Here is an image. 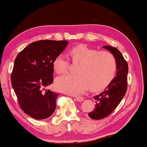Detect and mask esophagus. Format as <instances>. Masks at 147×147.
<instances>
[{"mask_svg": "<svg viewBox=\"0 0 147 147\" xmlns=\"http://www.w3.org/2000/svg\"><path fill=\"white\" fill-rule=\"evenodd\" d=\"M76 100L78 102H81V101L84 100V98L82 97V96H76Z\"/></svg>", "mask_w": 147, "mask_h": 147, "instance_id": "1", "label": "esophagus"}]
</instances>
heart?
<instances>
[{"label":"heart","instance_id":"1","mask_svg":"<svg viewBox=\"0 0 147 147\" xmlns=\"http://www.w3.org/2000/svg\"><path fill=\"white\" fill-rule=\"evenodd\" d=\"M72 61L80 64L78 75H65L58 77L55 85L58 90L77 95L84 93L89 87L92 91L106 88L113 80L117 71V61L108 51L89 48L80 45L69 51ZM54 69L58 74L67 73L70 61L63 54H59L54 61Z\"/></svg>","mask_w":147,"mask_h":147}]
</instances>
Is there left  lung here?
Listing matches in <instances>:
<instances>
[{
    "instance_id": "1",
    "label": "left lung",
    "mask_w": 147,
    "mask_h": 147,
    "mask_svg": "<svg viewBox=\"0 0 147 147\" xmlns=\"http://www.w3.org/2000/svg\"><path fill=\"white\" fill-rule=\"evenodd\" d=\"M113 54L117 61V76L104 91L94 96L96 104L94 110L88 113L92 119L99 120L109 116L119 105L127 90L128 66L121 52L115 47L104 46Z\"/></svg>"
}]
</instances>
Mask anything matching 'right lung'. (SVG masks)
Instances as JSON below:
<instances>
[{
    "mask_svg": "<svg viewBox=\"0 0 147 147\" xmlns=\"http://www.w3.org/2000/svg\"><path fill=\"white\" fill-rule=\"evenodd\" d=\"M68 43L67 41H35L15 59L11 85L22 110L32 118L47 119L55 111L59 94L45 88L53 82L54 61Z\"/></svg>",
    "mask_w": 147,
    "mask_h": 147,
    "instance_id": "1",
    "label": "right lung"
}]
</instances>
